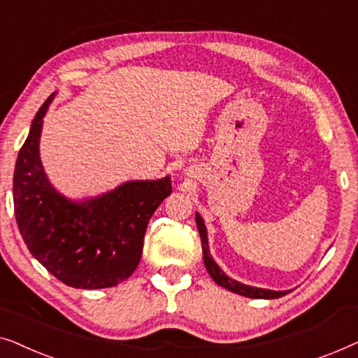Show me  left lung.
<instances>
[{
    "mask_svg": "<svg viewBox=\"0 0 358 358\" xmlns=\"http://www.w3.org/2000/svg\"><path fill=\"white\" fill-rule=\"evenodd\" d=\"M195 222H197L200 239H202V252H203L205 267H207L210 277H212L220 287L227 288V290H229V292L238 293V295H243V296H248V298H257V300H272V298H280L283 295H287L288 292H273V290H266V288L249 287V285H244V283H241V282L229 278L227 273H224L222 268L217 266V262L213 261V257L210 256L207 228H205L203 220L199 213H195Z\"/></svg>",
    "mask_w": 358,
    "mask_h": 358,
    "instance_id": "left-lung-1",
    "label": "left lung"
}]
</instances>
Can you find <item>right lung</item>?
Wrapping results in <instances>:
<instances>
[{
	"label": "right lung",
	"mask_w": 358,
	"mask_h": 358,
	"mask_svg": "<svg viewBox=\"0 0 358 358\" xmlns=\"http://www.w3.org/2000/svg\"><path fill=\"white\" fill-rule=\"evenodd\" d=\"M55 92L34 117L13 179L14 215L34 257L58 280L96 290L119 285L138 267L151 215L171 194V179L131 180L83 202L63 197L43 173L38 141Z\"/></svg>",
	"instance_id": "obj_1"
}]
</instances>
